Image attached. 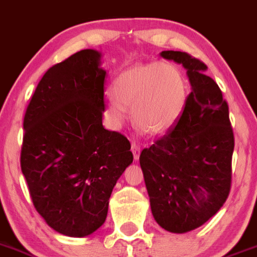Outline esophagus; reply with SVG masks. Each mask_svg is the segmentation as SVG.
I'll return each instance as SVG.
<instances>
[{"label": "esophagus", "mask_w": 257, "mask_h": 257, "mask_svg": "<svg viewBox=\"0 0 257 257\" xmlns=\"http://www.w3.org/2000/svg\"><path fill=\"white\" fill-rule=\"evenodd\" d=\"M131 151H133L135 161H138L139 158H140V145H138L136 143H133L131 144Z\"/></svg>", "instance_id": "1"}]
</instances>
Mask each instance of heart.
<instances>
[{
    "label": "heart",
    "mask_w": 257,
    "mask_h": 257,
    "mask_svg": "<svg viewBox=\"0 0 257 257\" xmlns=\"http://www.w3.org/2000/svg\"><path fill=\"white\" fill-rule=\"evenodd\" d=\"M106 118L118 128L127 118V108L135 123L151 135L172 130L184 112L188 84L183 73L170 63H149L123 70L112 83Z\"/></svg>",
    "instance_id": "obj_1"
}]
</instances>
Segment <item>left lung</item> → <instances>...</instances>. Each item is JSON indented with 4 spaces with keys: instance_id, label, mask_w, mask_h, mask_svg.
Listing matches in <instances>:
<instances>
[{
    "instance_id": "left-lung-1",
    "label": "left lung",
    "mask_w": 257,
    "mask_h": 257,
    "mask_svg": "<svg viewBox=\"0 0 257 257\" xmlns=\"http://www.w3.org/2000/svg\"><path fill=\"white\" fill-rule=\"evenodd\" d=\"M160 55L184 67L192 92L177 124L141 151L140 165L155 221L185 233L206 223L228 197L233 131L228 104L207 65L183 51Z\"/></svg>"
}]
</instances>
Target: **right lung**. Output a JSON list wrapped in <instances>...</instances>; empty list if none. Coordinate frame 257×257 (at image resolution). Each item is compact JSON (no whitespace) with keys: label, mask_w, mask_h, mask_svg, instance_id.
Listing matches in <instances>:
<instances>
[{"label":"right lung","mask_w":257,"mask_h":257,"mask_svg":"<svg viewBox=\"0 0 257 257\" xmlns=\"http://www.w3.org/2000/svg\"><path fill=\"white\" fill-rule=\"evenodd\" d=\"M102 54L84 49L39 82L24 118L21 170L48 226L85 237L104 223L113 187L134 156L126 138L102 124Z\"/></svg>","instance_id":"obj_1"}]
</instances>
